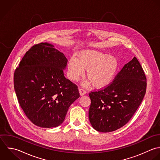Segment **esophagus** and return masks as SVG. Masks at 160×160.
I'll return each mask as SVG.
<instances>
[{
    "label": "esophagus",
    "instance_id": "1",
    "mask_svg": "<svg viewBox=\"0 0 160 160\" xmlns=\"http://www.w3.org/2000/svg\"><path fill=\"white\" fill-rule=\"evenodd\" d=\"M79 92H80V95L81 96L85 95L86 94V93H87V92L84 89H83V88H79Z\"/></svg>",
    "mask_w": 160,
    "mask_h": 160
}]
</instances>
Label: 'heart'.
<instances>
[{
	"label": "heart",
	"instance_id": "b5f03b06",
	"mask_svg": "<svg viewBox=\"0 0 160 160\" xmlns=\"http://www.w3.org/2000/svg\"><path fill=\"white\" fill-rule=\"evenodd\" d=\"M119 68L118 58L96 50H84L79 52L76 58L69 59L67 75L72 81H77L86 70V77L97 88H104L114 80ZM89 82L83 83L87 87Z\"/></svg>",
	"mask_w": 160,
	"mask_h": 160
}]
</instances>
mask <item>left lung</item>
Instances as JSON below:
<instances>
[{
    "label": "left lung",
    "instance_id": "left-lung-1",
    "mask_svg": "<svg viewBox=\"0 0 160 160\" xmlns=\"http://www.w3.org/2000/svg\"><path fill=\"white\" fill-rule=\"evenodd\" d=\"M147 89L144 71L135 57L108 87L89 93L88 118L100 132L115 131L126 125L141 104Z\"/></svg>",
    "mask_w": 160,
    "mask_h": 160
}]
</instances>
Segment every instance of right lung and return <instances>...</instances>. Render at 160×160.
<instances>
[{
	"mask_svg": "<svg viewBox=\"0 0 160 160\" xmlns=\"http://www.w3.org/2000/svg\"><path fill=\"white\" fill-rule=\"evenodd\" d=\"M67 62L53 45L40 43L25 53L15 70L18 102L27 117L38 127L60 125L70 106L80 97L77 86L64 77Z\"/></svg>",
	"mask_w": 160,
	"mask_h": 160,
	"instance_id": "right-lung-1",
	"label": "right lung"
}]
</instances>
